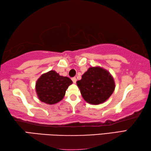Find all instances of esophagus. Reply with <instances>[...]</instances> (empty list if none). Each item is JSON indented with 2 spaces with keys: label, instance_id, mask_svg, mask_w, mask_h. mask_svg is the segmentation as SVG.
Segmentation results:
<instances>
[{
  "label": "esophagus",
  "instance_id": "obj_1",
  "mask_svg": "<svg viewBox=\"0 0 151 151\" xmlns=\"http://www.w3.org/2000/svg\"><path fill=\"white\" fill-rule=\"evenodd\" d=\"M72 81H73V83H76V77L72 78Z\"/></svg>",
  "mask_w": 151,
  "mask_h": 151
}]
</instances>
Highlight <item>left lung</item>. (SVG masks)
<instances>
[{"label":"left lung","instance_id":"1","mask_svg":"<svg viewBox=\"0 0 151 151\" xmlns=\"http://www.w3.org/2000/svg\"><path fill=\"white\" fill-rule=\"evenodd\" d=\"M76 84L85 101L92 104L105 102L115 88L113 77L100 66L89 68Z\"/></svg>","mask_w":151,"mask_h":151}]
</instances>
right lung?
<instances>
[{
	"label": "right lung",
	"instance_id": "obj_1",
	"mask_svg": "<svg viewBox=\"0 0 151 151\" xmlns=\"http://www.w3.org/2000/svg\"><path fill=\"white\" fill-rule=\"evenodd\" d=\"M73 81L67 76H60L55 70L43 74L36 83V92L39 100L48 104H54L65 96L66 89Z\"/></svg>",
	"mask_w": 151,
	"mask_h": 151
}]
</instances>
